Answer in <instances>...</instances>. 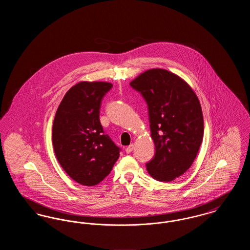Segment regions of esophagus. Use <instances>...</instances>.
I'll list each match as a JSON object with an SVG mask.
<instances>
[{
    "label": "esophagus",
    "mask_w": 250,
    "mask_h": 250,
    "mask_svg": "<svg viewBox=\"0 0 250 250\" xmlns=\"http://www.w3.org/2000/svg\"><path fill=\"white\" fill-rule=\"evenodd\" d=\"M133 148H134V144H130L129 146H127V147H126L125 152H126L127 154H130L131 152L133 151Z\"/></svg>",
    "instance_id": "34e87169"
}]
</instances>
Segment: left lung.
Masks as SVG:
<instances>
[{"mask_svg":"<svg viewBox=\"0 0 250 250\" xmlns=\"http://www.w3.org/2000/svg\"><path fill=\"white\" fill-rule=\"evenodd\" d=\"M130 85L148 105L155 155L147 170L157 181H173L190 167L202 143L200 100L187 82L166 69L146 70Z\"/></svg>","mask_w":250,"mask_h":250,"instance_id":"1","label":"left lung"}]
</instances>
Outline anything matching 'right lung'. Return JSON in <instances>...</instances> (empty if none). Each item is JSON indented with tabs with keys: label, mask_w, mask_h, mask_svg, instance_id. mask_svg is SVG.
<instances>
[{
	"label": "right lung",
	"mask_w": 250,
	"mask_h": 250,
	"mask_svg": "<svg viewBox=\"0 0 250 250\" xmlns=\"http://www.w3.org/2000/svg\"><path fill=\"white\" fill-rule=\"evenodd\" d=\"M106 82H81L71 87L57 108L52 125L54 153L63 170L77 183L93 187L110 173L120 149L104 134L99 120Z\"/></svg>",
	"instance_id": "obj_1"
}]
</instances>
